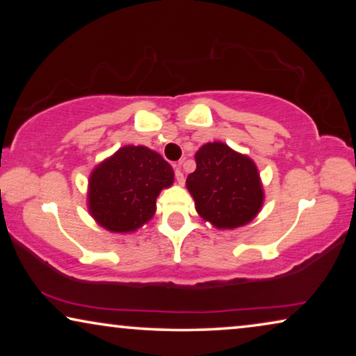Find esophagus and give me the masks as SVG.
Instances as JSON below:
<instances>
[{"label":"esophagus","instance_id":"esophagus-1","mask_svg":"<svg viewBox=\"0 0 356 356\" xmlns=\"http://www.w3.org/2000/svg\"><path fill=\"white\" fill-rule=\"evenodd\" d=\"M175 178H177V181L179 184L184 183V175H183L181 167H179V165H177V167H175Z\"/></svg>","mask_w":356,"mask_h":356}]
</instances>
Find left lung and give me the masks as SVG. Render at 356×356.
Segmentation results:
<instances>
[{
  "mask_svg": "<svg viewBox=\"0 0 356 356\" xmlns=\"http://www.w3.org/2000/svg\"><path fill=\"white\" fill-rule=\"evenodd\" d=\"M186 186L196 211L217 228L251 222L262 206L259 173L254 162L223 143H209L196 152V170Z\"/></svg>",
  "mask_w": 356,
  "mask_h": 356,
  "instance_id": "left-lung-1",
  "label": "left lung"
}]
</instances>
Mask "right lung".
I'll use <instances>...</instances> for the list:
<instances>
[{"mask_svg": "<svg viewBox=\"0 0 356 356\" xmlns=\"http://www.w3.org/2000/svg\"><path fill=\"white\" fill-rule=\"evenodd\" d=\"M173 183L167 160L144 145H126L90 175L89 211L106 230L134 232L152 218L155 199Z\"/></svg>", "mask_w": 356, "mask_h": 356, "instance_id": "obj_1", "label": "right lung"}]
</instances>
